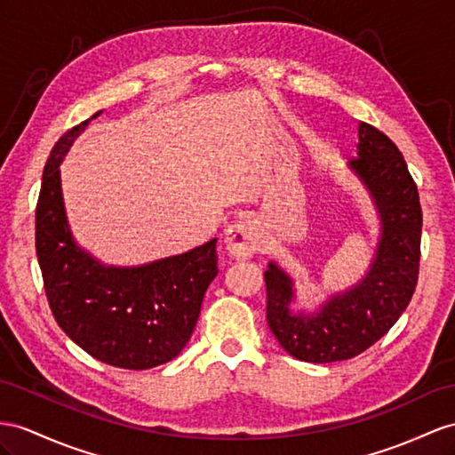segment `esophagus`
<instances>
[{"instance_id": "obj_1", "label": "esophagus", "mask_w": 455, "mask_h": 455, "mask_svg": "<svg viewBox=\"0 0 455 455\" xmlns=\"http://www.w3.org/2000/svg\"><path fill=\"white\" fill-rule=\"evenodd\" d=\"M225 248L236 259H246L259 248V228L255 220H240L225 232Z\"/></svg>"}]
</instances>
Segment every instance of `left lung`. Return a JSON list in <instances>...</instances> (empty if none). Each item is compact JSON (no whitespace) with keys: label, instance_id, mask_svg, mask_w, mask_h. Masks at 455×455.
Returning <instances> with one entry per match:
<instances>
[{"label":"left lung","instance_id":"left-lung-1","mask_svg":"<svg viewBox=\"0 0 455 455\" xmlns=\"http://www.w3.org/2000/svg\"><path fill=\"white\" fill-rule=\"evenodd\" d=\"M357 157L347 169L365 186L380 220L369 271L357 284L329 296L315 311H292L294 278L276 261L265 271L267 323L286 352L307 363L349 359L387 334L417 286L423 213L400 149L367 123L357 124Z\"/></svg>","mask_w":455,"mask_h":455}]
</instances>
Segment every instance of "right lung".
Masks as SVG:
<instances>
[{"label": "right lung", "instance_id": "add662e5", "mask_svg": "<svg viewBox=\"0 0 455 455\" xmlns=\"http://www.w3.org/2000/svg\"><path fill=\"white\" fill-rule=\"evenodd\" d=\"M101 111L92 115L100 116ZM86 119L57 140L36 205V255L57 324L86 354L121 369L167 363L190 340L217 276V238L146 265H106L80 248L65 212L60 165Z\"/></svg>", "mask_w": 455, "mask_h": 455}]
</instances>
